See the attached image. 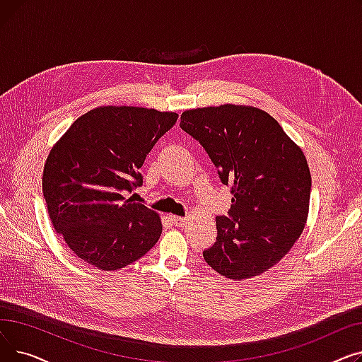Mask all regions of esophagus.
Wrapping results in <instances>:
<instances>
[{"label":"esophagus","mask_w":362,"mask_h":362,"mask_svg":"<svg viewBox=\"0 0 362 362\" xmlns=\"http://www.w3.org/2000/svg\"><path fill=\"white\" fill-rule=\"evenodd\" d=\"M170 220H171V223H173V224L177 226V227H182V226L186 223V218H185V217H177V216H171Z\"/></svg>","instance_id":"1"}]
</instances>
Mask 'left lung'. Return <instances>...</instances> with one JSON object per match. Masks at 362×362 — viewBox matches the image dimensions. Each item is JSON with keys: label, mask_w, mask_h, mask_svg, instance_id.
<instances>
[{"label": "left lung", "mask_w": 362, "mask_h": 362, "mask_svg": "<svg viewBox=\"0 0 362 362\" xmlns=\"http://www.w3.org/2000/svg\"><path fill=\"white\" fill-rule=\"evenodd\" d=\"M180 127L202 145L233 194L229 213L216 218L217 239L204 259L233 280L267 272L307 223L311 175L303 152L277 120L255 107L187 110Z\"/></svg>", "instance_id": "1"}]
</instances>
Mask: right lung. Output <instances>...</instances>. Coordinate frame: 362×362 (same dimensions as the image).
<instances>
[{"mask_svg":"<svg viewBox=\"0 0 362 362\" xmlns=\"http://www.w3.org/2000/svg\"><path fill=\"white\" fill-rule=\"evenodd\" d=\"M177 117L154 108L98 107L51 149L42 192L55 232L76 257L114 272L157 243L158 214L123 194L142 185L139 168Z\"/></svg>","mask_w":362,"mask_h":362,"instance_id":"obj_1","label":"right lung"}]
</instances>
